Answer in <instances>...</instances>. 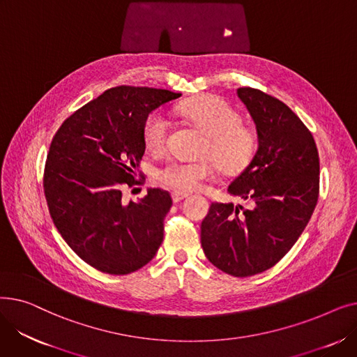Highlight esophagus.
<instances>
[{
    "instance_id": "obj_1",
    "label": "esophagus",
    "mask_w": 357,
    "mask_h": 357,
    "mask_svg": "<svg viewBox=\"0 0 357 357\" xmlns=\"http://www.w3.org/2000/svg\"><path fill=\"white\" fill-rule=\"evenodd\" d=\"M185 197H186L185 192H176V191L172 192V199H174V202H179V201L183 199Z\"/></svg>"
}]
</instances>
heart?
Returning <instances> with one entry per match:
<instances>
[{"label":"heart","mask_w":357,"mask_h":357,"mask_svg":"<svg viewBox=\"0 0 357 357\" xmlns=\"http://www.w3.org/2000/svg\"><path fill=\"white\" fill-rule=\"evenodd\" d=\"M179 112L199 127L207 139L199 153L202 159L171 160L159 169L156 178L162 185L176 192H191L198 190L202 182L214 178L217 165L222 172L237 174L250 163L257 147V136L253 128L241 124L238 111L229 102L204 96L183 102ZM169 127V120L160 111L149 114L143 126V140L149 152L156 155L163 152Z\"/></svg>","instance_id":"obj_1"}]
</instances>
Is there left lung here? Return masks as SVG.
Listing matches in <instances>:
<instances>
[{
	"label": "left lung",
	"instance_id": "1",
	"mask_svg": "<svg viewBox=\"0 0 357 357\" xmlns=\"http://www.w3.org/2000/svg\"><path fill=\"white\" fill-rule=\"evenodd\" d=\"M237 97L259 140L227 188L246 204L213 202L201 222V246L215 268L246 278L275 266L303 234L320 192V158L311 131L287 104L249 86Z\"/></svg>",
	"mask_w": 357,
	"mask_h": 357
}]
</instances>
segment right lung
<instances>
[{"label":"right lung","mask_w":357,"mask_h":357,"mask_svg":"<svg viewBox=\"0 0 357 357\" xmlns=\"http://www.w3.org/2000/svg\"><path fill=\"white\" fill-rule=\"evenodd\" d=\"M181 93L146 86L109 88L68 117L52 139L43 190L53 224L68 246L97 271L127 275L155 257L167 191L150 188L121 201V186L139 185L143 126L150 112Z\"/></svg>","instance_id":"right-lung-1"}]
</instances>
